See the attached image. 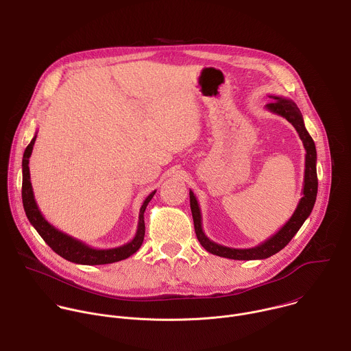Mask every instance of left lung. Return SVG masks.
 <instances>
[{"label": "left lung", "mask_w": 351, "mask_h": 351, "mask_svg": "<svg viewBox=\"0 0 351 351\" xmlns=\"http://www.w3.org/2000/svg\"><path fill=\"white\" fill-rule=\"evenodd\" d=\"M275 101L271 104L265 105V109L285 117L292 125L296 128L300 139L303 141L304 149H306V165H304V182H303V189H302V197L298 203V207L293 212L292 217L279 228L272 237L261 242L260 245L249 249H234V247H227L223 245H219L213 242L212 239H208L206 234L203 232L202 228V213H200V207L197 203V199L192 191H189V202H191V212L193 217V226H195V232L197 237V241L200 245L212 254L226 257V258H232V260H263L267 258L279 250H282L291 239L298 234L303 223L307 220V217L311 215L313 207L317 199V191H318V178H317V149L315 144L313 141L311 135L304 127V120L302 116L300 109L298 105L288 98L284 97H274L271 95Z\"/></svg>", "instance_id": "1"}]
</instances>
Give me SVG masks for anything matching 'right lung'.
<instances>
[{"label":"right lung","instance_id":"add662e5","mask_svg":"<svg viewBox=\"0 0 351 351\" xmlns=\"http://www.w3.org/2000/svg\"><path fill=\"white\" fill-rule=\"evenodd\" d=\"M37 134L33 136L30 144L25 149L23 160H22V173H23V182H22V200L26 216L30 221V224L36 228V231L40 234V237L45 241V243L60 257L66 258L67 261H72L76 264L83 265H101V264H110L120 260H124L134 254L139 247H141L145 237V221H144V213L148 203L156 193V191L151 192L147 199L144 200L141 208H139L138 216V226L134 238L117 247L110 249H97L87 243H84L80 239H76L70 237L69 234L62 232L60 230L55 228L51 223H48L44 216L41 215L40 208L36 203L33 186L30 182V169H29V159L32 156L33 145L36 143Z\"/></svg>","mask_w":351,"mask_h":351}]
</instances>
